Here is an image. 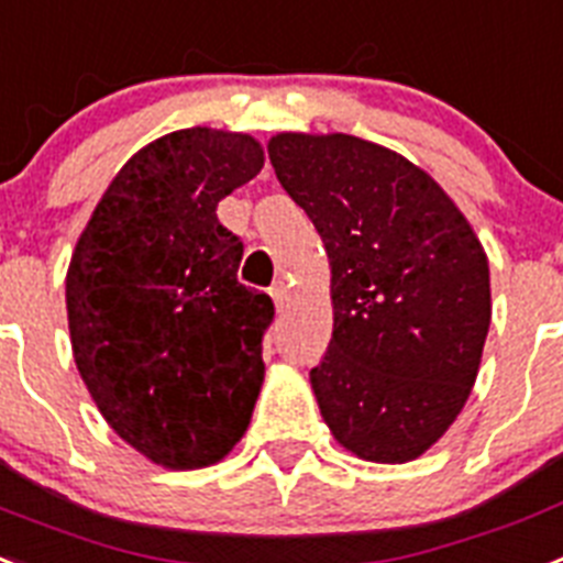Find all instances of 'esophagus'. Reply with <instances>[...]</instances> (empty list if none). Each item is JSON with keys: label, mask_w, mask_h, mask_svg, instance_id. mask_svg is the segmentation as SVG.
I'll return each mask as SVG.
<instances>
[{"label": "esophagus", "mask_w": 563, "mask_h": 563, "mask_svg": "<svg viewBox=\"0 0 563 563\" xmlns=\"http://www.w3.org/2000/svg\"><path fill=\"white\" fill-rule=\"evenodd\" d=\"M272 300H274V309L283 311V306L289 303V286H286V283H274Z\"/></svg>", "instance_id": "esophagus-1"}]
</instances>
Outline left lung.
<instances>
[{"label": "left lung", "instance_id": "obj_1", "mask_svg": "<svg viewBox=\"0 0 563 563\" xmlns=\"http://www.w3.org/2000/svg\"><path fill=\"white\" fill-rule=\"evenodd\" d=\"M268 159L332 268V343L309 372L325 427L363 461H415L478 377L493 320L484 245L450 194L386 145L280 131Z\"/></svg>", "mask_w": 563, "mask_h": 563}]
</instances>
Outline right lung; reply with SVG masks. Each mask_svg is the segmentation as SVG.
Listing matches in <instances>:
<instances>
[{
	"instance_id": "obj_1",
	"label": "right lung",
	"mask_w": 563,
	"mask_h": 563,
	"mask_svg": "<svg viewBox=\"0 0 563 563\" xmlns=\"http://www.w3.org/2000/svg\"><path fill=\"white\" fill-rule=\"evenodd\" d=\"M243 131H172L122 165L85 223L65 306L74 363L108 427L165 470L223 461L263 386L272 297L238 283L217 202L254 179Z\"/></svg>"
}]
</instances>
